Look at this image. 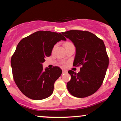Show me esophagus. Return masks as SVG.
<instances>
[{
    "instance_id": "34e87169",
    "label": "esophagus",
    "mask_w": 121,
    "mask_h": 121,
    "mask_svg": "<svg viewBox=\"0 0 121 121\" xmlns=\"http://www.w3.org/2000/svg\"><path fill=\"white\" fill-rule=\"evenodd\" d=\"M66 72H67V70H64V69H63V70H62V73H66Z\"/></svg>"
}]
</instances>
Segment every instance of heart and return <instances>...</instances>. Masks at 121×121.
Wrapping results in <instances>:
<instances>
[{
  "label": "heart",
  "mask_w": 121,
  "mask_h": 121,
  "mask_svg": "<svg viewBox=\"0 0 121 121\" xmlns=\"http://www.w3.org/2000/svg\"><path fill=\"white\" fill-rule=\"evenodd\" d=\"M73 43H70V42H66L64 44V46H65V48H66V47H70V46H73ZM55 47H56V45H55V46H54V47H53V49H55ZM62 65H64V64H62Z\"/></svg>",
  "instance_id": "obj_1"
}]
</instances>
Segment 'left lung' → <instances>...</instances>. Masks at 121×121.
I'll use <instances>...</instances> for the list:
<instances>
[{"mask_svg":"<svg viewBox=\"0 0 121 121\" xmlns=\"http://www.w3.org/2000/svg\"><path fill=\"white\" fill-rule=\"evenodd\" d=\"M76 48L73 66H81L78 73L69 70L71 76L66 86L70 94L78 98L92 95L103 82L109 65V57L103 40L86 30H70L62 32Z\"/></svg>","mask_w":121,"mask_h":121,"instance_id":"left-lung-1","label":"left lung"}]
</instances>
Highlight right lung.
<instances>
[{
  "label": "right lung",
  "mask_w": 121,
  "mask_h": 121,
  "mask_svg": "<svg viewBox=\"0 0 121 121\" xmlns=\"http://www.w3.org/2000/svg\"><path fill=\"white\" fill-rule=\"evenodd\" d=\"M66 39L60 33L39 30L17 44L11 60L15 84L26 97L41 100L52 94L54 84L62 73L58 66L43 69L42 63L51 56L54 45Z\"/></svg>",
  "instance_id": "right-lung-1"
}]
</instances>
